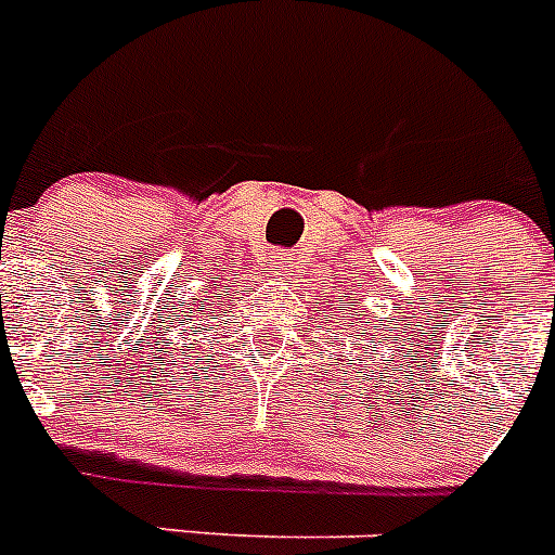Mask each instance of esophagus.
<instances>
[{"label": "esophagus", "mask_w": 555, "mask_h": 555, "mask_svg": "<svg viewBox=\"0 0 555 555\" xmlns=\"http://www.w3.org/2000/svg\"><path fill=\"white\" fill-rule=\"evenodd\" d=\"M269 269L278 274H292L294 272V255L283 253V249H274V253L269 255Z\"/></svg>", "instance_id": "1"}]
</instances>
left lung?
Segmentation results:
<instances>
[{
	"label": "left lung",
	"instance_id": "1",
	"mask_svg": "<svg viewBox=\"0 0 555 555\" xmlns=\"http://www.w3.org/2000/svg\"><path fill=\"white\" fill-rule=\"evenodd\" d=\"M356 317H358V313H356ZM350 325H352V322H350Z\"/></svg>",
	"mask_w": 555,
	"mask_h": 555
}]
</instances>
